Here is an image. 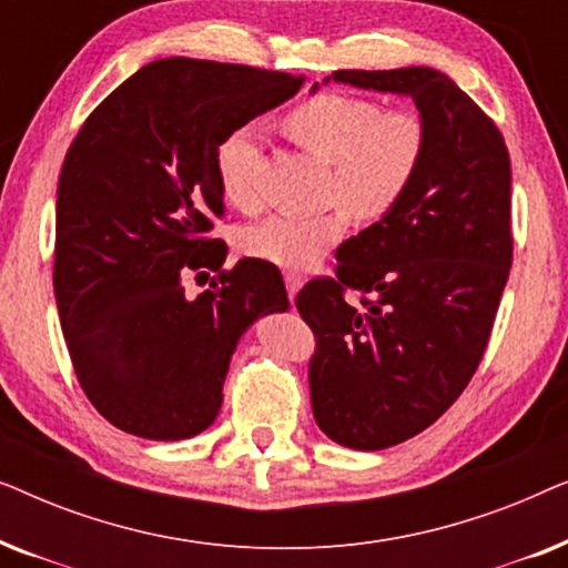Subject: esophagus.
I'll return each instance as SVG.
<instances>
[{
  "instance_id": "esophagus-1",
  "label": "esophagus",
  "mask_w": 568,
  "mask_h": 568,
  "mask_svg": "<svg viewBox=\"0 0 568 568\" xmlns=\"http://www.w3.org/2000/svg\"><path fill=\"white\" fill-rule=\"evenodd\" d=\"M284 284H286V292H290V300H294V294H297L302 286V276L290 271V274H284Z\"/></svg>"
}]
</instances>
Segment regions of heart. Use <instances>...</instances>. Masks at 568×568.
Segmentation results:
<instances>
[{
	"mask_svg": "<svg viewBox=\"0 0 568 568\" xmlns=\"http://www.w3.org/2000/svg\"><path fill=\"white\" fill-rule=\"evenodd\" d=\"M284 131L317 160L331 162L328 199L321 214H276L243 230L240 247L278 268H313L344 237L348 212L383 220L400 204L422 173L429 131L416 111L385 108L352 92H315L284 115ZM258 136L251 126L232 129L214 150V173L232 206L255 204Z\"/></svg>",
	"mask_w": 568,
	"mask_h": 568,
	"instance_id": "1",
	"label": "heart"
}]
</instances>
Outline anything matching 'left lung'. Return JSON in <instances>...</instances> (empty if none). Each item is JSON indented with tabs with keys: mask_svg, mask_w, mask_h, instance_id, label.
I'll return each instance as SVG.
<instances>
[{
	"mask_svg": "<svg viewBox=\"0 0 568 568\" xmlns=\"http://www.w3.org/2000/svg\"><path fill=\"white\" fill-rule=\"evenodd\" d=\"M331 77L408 95L429 131L400 204L341 243L336 276L313 278L294 300L315 333V422L338 445L369 453L437 422L484 359L515 251L511 168L496 123L437 69ZM346 291L361 294L356 306Z\"/></svg>",
	"mask_w": 568,
	"mask_h": 568,
	"instance_id": "1",
	"label": "left lung"
}]
</instances>
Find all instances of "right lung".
Segmentation results:
<instances>
[{
    "label": "right lung",
    "mask_w": 568,
    "mask_h": 568,
    "mask_svg": "<svg viewBox=\"0 0 568 568\" xmlns=\"http://www.w3.org/2000/svg\"><path fill=\"white\" fill-rule=\"evenodd\" d=\"M305 77L160 59L119 84L69 146L57 191L53 294L77 379L98 414L142 439L196 437L222 408L237 341L290 310L258 258L224 268L214 150ZM217 274L199 298L189 275Z\"/></svg>",
    "instance_id": "1"
}]
</instances>
